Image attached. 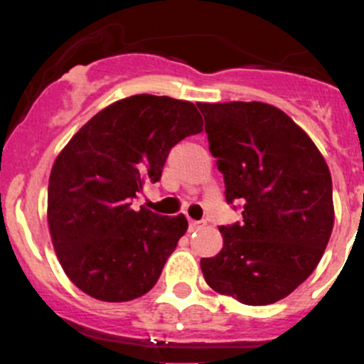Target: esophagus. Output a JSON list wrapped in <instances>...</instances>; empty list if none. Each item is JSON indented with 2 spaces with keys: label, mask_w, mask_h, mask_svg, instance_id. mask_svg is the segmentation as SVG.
<instances>
[{
  "label": "esophagus",
  "mask_w": 364,
  "mask_h": 364,
  "mask_svg": "<svg viewBox=\"0 0 364 364\" xmlns=\"http://www.w3.org/2000/svg\"><path fill=\"white\" fill-rule=\"evenodd\" d=\"M205 223L203 220H190V231H198L200 228H203Z\"/></svg>",
  "instance_id": "obj_1"
}]
</instances>
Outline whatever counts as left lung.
<instances>
[{"label": "left lung", "mask_w": 364, "mask_h": 364, "mask_svg": "<svg viewBox=\"0 0 364 364\" xmlns=\"http://www.w3.org/2000/svg\"><path fill=\"white\" fill-rule=\"evenodd\" d=\"M225 200L243 220L220 225L224 246L202 258L219 294L250 306L291 294L318 265L333 228L332 178L310 136L265 102H198Z\"/></svg>", "instance_id": "obj_1"}]
</instances>
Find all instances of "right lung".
Wrapping results in <instances>:
<instances>
[{
	"label": "right lung",
	"mask_w": 364,
	"mask_h": 364,
	"mask_svg": "<svg viewBox=\"0 0 364 364\" xmlns=\"http://www.w3.org/2000/svg\"><path fill=\"white\" fill-rule=\"evenodd\" d=\"M195 104L139 94L104 107L54 161L48 224L63 270L78 289L109 303L156 286L188 220L133 210L145 181L161 179L169 150L202 132Z\"/></svg>",
	"instance_id": "add662e5"
}]
</instances>
